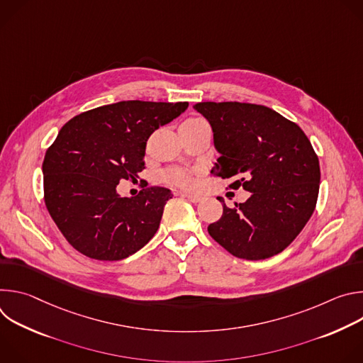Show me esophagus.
Returning <instances> with one entry per match:
<instances>
[{
  "label": "esophagus",
  "instance_id": "esophagus-1",
  "mask_svg": "<svg viewBox=\"0 0 363 363\" xmlns=\"http://www.w3.org/2000/svg\"><path fill=\"white\" fill-rule=\"evenodd\" d=\"M181 195H182L184 198L189 199V201H191V202H194V203H196V202L202 201V196H201V195H198V194H191V192H182Z\"/></svg>",
  "mask_w": 363,
  "mask_h": 363
}]
</instances>
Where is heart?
I'll use <instances>...</instances> for the list:
<instances>
[{"label": "heart", "instance_id": "1", "mask_svg": "<svg viewBox=\"0 0 363 363\" xmlns=\"http://www.w3.org/2000/svg\"><path fill=\"white\" fill-rule=\"evenodd\" d=\"M188 121H201V119H188ZM165 179L174 185L178 186H189L191 185V178L189 175L182 171V169H169L165 172Z\"/></svg>", "mask_w": 363, "mask_h": 363}]
</instances>
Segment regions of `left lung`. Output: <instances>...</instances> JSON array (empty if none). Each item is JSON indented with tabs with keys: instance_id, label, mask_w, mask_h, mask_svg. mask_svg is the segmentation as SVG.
Wrapping results in <instances>:
<instances>
[{
	"instance_id": "8db88e82",
	"label": "left lung",
	"mask_w": 363,
	"mask_h": 363,
	"mask_svg": "<svg viewBox=\"0 0 363 363\" xmlns=\"http://www.w3.org/2000/svg\"><path fill=\"white\" fill-rule=\"evenodd\" d=\"M210 122L220 153L211 174L234 178L251 195L208 225L233 255L264 260L281 252L312 217L320 182L318 155L304 132L276 111L238 101L194 106Z\"/></svg>"
}]
</instances>
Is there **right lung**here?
I'll list each match as a JSON object with an SVG mask.
<instances>
[{
    "instance_id": "1",
    "label": "right lung",
    "mask_w": 363,
    "mask_h": 363,
    "mask_svg": "<svg viewBox=\"0 0 363 363\" xmlns=\"http://www.w3.org/2000/svg\"><path fill=\"white\" fill-rule=\"evenodd\" d=\"M186 108L188 101H118L80 113L60 129L43 162L44 201L77 251L94 260H122L158 231L171 191L152 186L121 196L116 186L139 178L149 136Z\"/></svg>"
}]
</instances>
